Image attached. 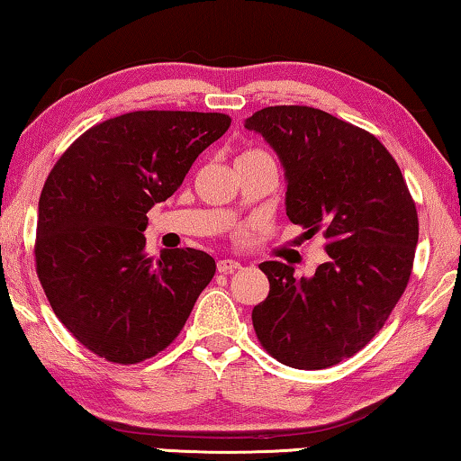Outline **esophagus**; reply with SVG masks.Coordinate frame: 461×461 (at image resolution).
Listing matches in <instances>:
<instances>
[{"label":"esophagus","instance_id":"1","mask_svg":"<svg viewBox=\"0 0 461 461\" xmlns=\"http://www.w3.org/2000/svg\"><path fill=\"white\" fill-rule=\"evenodd\" d=\"M240 267H242V265H240L238 260L223 258V260H219V263H217V271L219 273H233V271H238Z\"/></svg>","mask_w":461,"mask_h":461}]
</instances>
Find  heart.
Returning a JSON list of instances; mask_svg holds the SVG:
<instances>
[{
  "label": "heart",
  "instance_id": "b5f03b06",
  "mask_svg": "<svg viewBox=\"0 0 461 461\" xmlns=\"http://www.w3.org/2000/svg\"><path fill=\"white\" fill-rule=\"evenodd\" d=\"M249 153H260V150H249ZM249 153H244V155H249Z\"/></svg>",
  "mask_w": 461,
  "mask_h": 461
}]
</instances>
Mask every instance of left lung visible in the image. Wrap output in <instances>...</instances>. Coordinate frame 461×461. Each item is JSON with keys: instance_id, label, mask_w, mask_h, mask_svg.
<instances>
[{"instance_id": "1", "label": "left lung", "mask_w": 461, "mask_h": 461, "mask_svg": "<svg viewBox=\"0 0 461 461\" xmlns=\"http://www.w3.org/2000/svg\"><path fill=\"white\" fill-rule=\"evenodd\" d=\"M244 128L263 136L284 165L290 221L329 240V260L312 277H294L279 260L258 265L271 287L252 311L254 331L285 366H333L381 331L406 292L416 204L389 150L331 113L275 105Z\"/></svg>"}]
</instances>
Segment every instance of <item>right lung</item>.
<instances>
[{
  "label": "right lung",
  "instance_id": "right-lung-1",
  "mask_svg": "<svg viewBox=\"0 0 461 461\" xmlns=\"http://www.w3.org/2000/svg\"><path fill=\"white\" fill-rule=\"evenodd\" d=\"M230 123L225 113H123L53 165L39 198L37 275L55 317L93 354L136 364L182 331L215 260L194 249L153 258L142 231Z\"/></svg>",
  "mask_w": 461,
  "mask_h": 461
}]
</instances>
